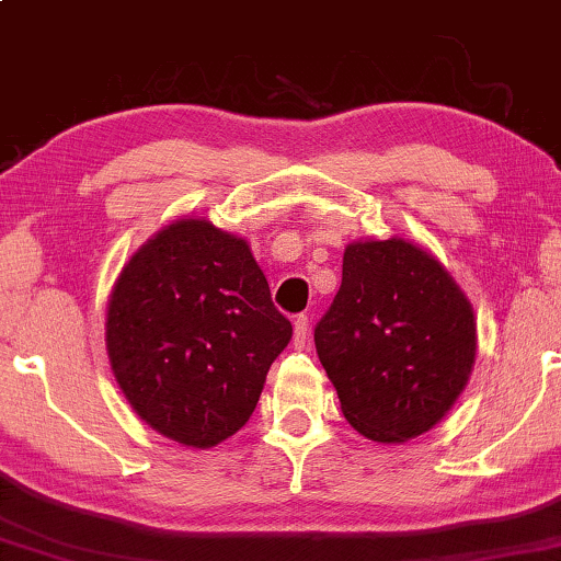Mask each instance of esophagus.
Listing matches in <instances>:
<instances>
[{
  "label": "esophagus",
  "instance_id": "obj_1",
  "mask_svg": "<svg viewBox=\"0 0 561 561\" xmlns=\"http://www.w3.org/2000/svg\"><path fill=\"white\" fill-rule=\"evenodd\" d=\"M294 348L304 351L309 343V319L307 316H297V321H294Z\"/></svg>",
  "mask_w": 561,
  "mask_h": 561
}]
</instances>
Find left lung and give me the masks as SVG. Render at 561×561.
Wrapping results in <instances>:
<instances>
[{"instance_id":"1","label":"left lung","mask_w":561,"mask_h":561,"mask_svg":"<svg viewBox=\"0 0 561 561\" xmlns=\"http://www.w3.org/2000/svg\"><path fill=\"white\" fill-rule=\"evenodd\" d=\"M313 341L343 416L375 444L434 430L478 351L466 291L430 250L397 236L345 245L341 289Z\"/></svg>"}]
</instances>
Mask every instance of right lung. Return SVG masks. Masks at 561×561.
Instances as JSON below:
<instances>
[{"instance_id": "obj_1", "label": "right lung", "mask_w": 561, "mask_h": 561, "mask_svg": "<svg viewBox=\"0 0 561 561\" xmlns=\"http://www.w3.org/2000/svg\"><path fill=\"white\" fill-rule=\"evenodd\" d=\"M291 341L250 242L179 218L125 262L105 316L110 368L151 430L213 449L248 424Z\"/></svg>"}]
</instances>
